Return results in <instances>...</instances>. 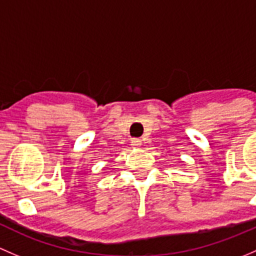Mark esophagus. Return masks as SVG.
Instances as JSON below:
<instances>
[{
	"mask_svg": "<svg viewBox=\"0 0 256 256\" xmlns=\"http://www.w3.org/2000/svg\"><path fill=\"white\" fill-rule=\"evenodd\" d=\"M130 144H132V146L139 148L142 146V140H140V139H138V138H133L130 140Z\"/></svg>",
	"mask_w": 256,
	"mask_h": 256,
	"instance_id": "obj_1",
	"label": "esophagus"
}]
</instances>
